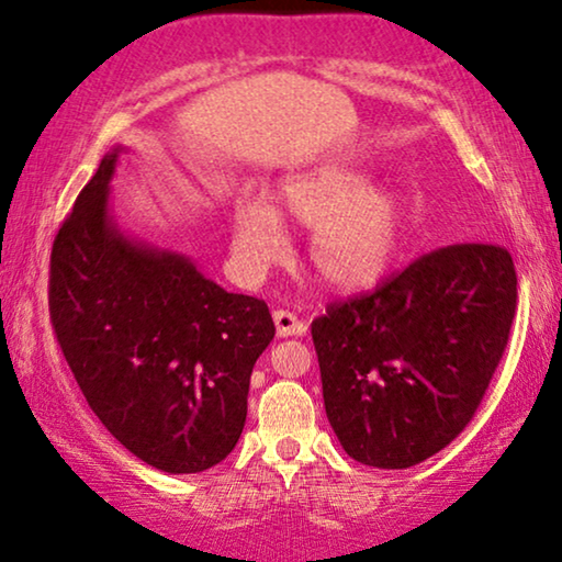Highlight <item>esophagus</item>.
<instances>
[{"instance_id":"34e87169","label":"esophagus","mask_w":562,"mask_h":562,"mask_svg":"<svg viewBox=\"0 0 562 562\" xmlns=\"http://www.w3.org/2000/svg\"><path fill=\"white\" fill-rule=\"evenodd\" d=\"M273 322H276V333H279V337H302L306 333V325L296 317L294 312L276 310Z\"/></svg>"}]
</instances>
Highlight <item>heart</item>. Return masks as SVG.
I'll return each mask as SVG.
<instances>
[{
    "label": "heart",
    "mask_w": 562,
    "mask_h": 562,
    "mask_svg": "<svg viewBox=\"0 0 562 562\" xmlns=\"http://www.w3.org/2000/svg\"><path fill=\"white\" fill-rule=\"evenodd\" d=\"M281 217L299 227H314V271L340 291H363L379 283L409 240V212L396 189L371 183L356 168L319 166L283 181L276 204L252 191L235 199L229 233L240 271L258 276L283 256Z\"/></svg>",
    "instance_id": "b5f03b06"
}]
</instances>
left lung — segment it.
<instances>
[{
  "label": "left lung",
  "mask_w": 562,
  "mask_h": 562,
  "mask_svg": "<svg viewBox=\"0 0 562 562\" xmlns=\"http://www.w3.org/2000/svg\"><path fill=\"white\" fill-rule=\"evenodd\" d=\"M517 271L498 245H448L312 322L325 412L342 450L402 471L473 419L504 356Z\"/></svg>",
  "instance_id": "obj_1"
}]
</instances>
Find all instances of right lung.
Listing matches in <instances>:
<instances>
[{
    "mask_svg": "<svg viewBox=\"0 0 562 562\" xmlns=\"http://www.w3.org/2000/svg\"><path fill=\"white\" fill-rule=\"evenodd\" d=\"M122 150L106 153L58 229L50 319L106 432L158 471L199 473L240 440L252 366L276 327L266 302L120 227L110 183Z\"/></svg>",
    "mask_w": 562,
    "mask_h": 562,
    "instance_id": "1",
    "label": "right lung"
}]
</instances>
